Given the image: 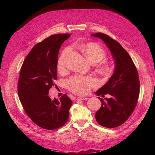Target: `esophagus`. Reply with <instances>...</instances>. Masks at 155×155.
<instances>
[{
  "instance_id": "esophagus-1",
  "label": "esophagus",
  "mask_w": 155,
  "mask_h": 155,
  "mask_svg": "<svg viewBox=\"0 0 155 155\" xmlns=\"http://www.w3.org/2000/svg\"><path fill=\"white\" fill-rule=\"evenodd\" d=\"M77 100H82V101H85V100H87L88 98L87 97H78L77 98Z\"/></svg>"
}]
</instances>
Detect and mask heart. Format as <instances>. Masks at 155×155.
I'll return each mask as SVG.
<instances>
[{
	"label": "heart",
	"mask_w": 155,
	"mask_h": 155,
	"mask_svg": "<svg viewBox=\"0 0 155 155\" xmlns=\"http://www.w3.org/2000/svg\"><path fill=\"white\" fill-rule=\"evenodd\" d=\"M80 49L85 54L87 59L92 63L101 61L106 56V51L101 46L94 42L83 43L79 46ZM71 51V48H65L58 59L57 67L59 71H63L66 68L68 55ZM100 72L104 76H109L112 72L110 65L105 64L100 67ZM96 81L91 77H83L80 76H74L68 81V88L72 92L78 94H85L90 91V88L94 87Z\"/></svg>",
	"instance_id": "obj_1"
}]
</instances>
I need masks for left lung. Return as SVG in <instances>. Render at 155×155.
<instances>
[{
	"instance_id": "1",
	"label": "left lung",
	"mask_w": 155,
	"mask_h": 155,
	"mask_svg": "<svg viewBox=\"0 0 155 155\" xmlns=\"http://www.w3.org/2000/svg\"><path fill=\"white\" fill-rule=\"evenodd\" d=\"M91 36L104 42L114 61L113 74L105 85L96 92L97 96L110 95L105 101L99 97L101 106L95 114L100 125L114 128L123 124L132 114L137 105L140 81L137 68L130 55L121 45L109 35L97 33Z\"/></svg>"
}]
</instances>
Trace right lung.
<instances>
[{"label":"right lung","instance_id":"obj_1","mask_svg":"<svg viewBox=\"0 0 155 155\" xmlns=\"http://www.w3.org/2000/svg\"><path fill=\"white\" fill-rule=\"evenodd\" d=\"M70 34L51 35L35 45L21 68L18 94L24 110L38 126L48 130L58 129L67 123L72 101L64 94L51 100L49 89L56 85L59 50Z\"/></svg>","mask_w":155,"mask_h":155}]
</instances>
